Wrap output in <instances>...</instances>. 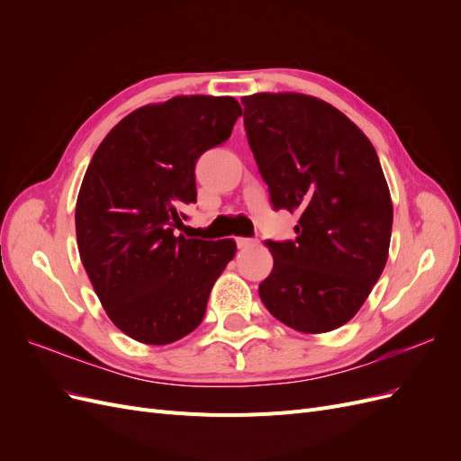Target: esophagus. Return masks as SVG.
Listing matches in <instances>:
<instances>
[{
	"instance_id": "obj_1",
	"label": "esophagus",
	"mask_w": 461,
	"mask_h": 461,
	"mask_svg": "<svg viewBox=\"0 0 461 461\" xmlns=\"http://www.w3.org/2000/svg\"><path fill=\"white\" fill-rule=\"evenodd\" d=\"M256 244H258V240H254V239H244V236H239V239H236V246H239L240 249L249 248V246H256Z\"/></svg>"
}]
</instances>
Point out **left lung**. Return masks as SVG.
I'll list each match as a JSON object with an SVG mask.
<instances>
[{
	"label": "left lung",
	"instance_id": "1",
	"mask_svg": "<svg viewBox=\"0 0 461 461\" xmlns=\"http://www.w3.org/2000/svg\"><path fill=\"white\" fill-rule=\"evenodd\" d=\"M249 149L273 209L300 213L296 239L267 240L259 298L286 327L329 332L350 321L386 265L393 202L369 138L303 94L242 97Z\"/></svg>",
	"mask_w": 461,
	"mask_h": 461
}]
</instances>
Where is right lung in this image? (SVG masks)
I'll list each match as a JSON object with an SVG mask.
<instances>
[{
  "mask_svg": "<svg viewBox=\"0 0 461 461\" xmlns=\"http://www.w3.org/2000/svg\"><path fill=\"white\" fill-rule=\"evenodd\" d=\"M234 97L176 95L132 111L104 138L77 200L82 265L113 325L144 344L196 329L234 240L178 234L196 203V161L229 140Z\"/></svg>",
  "mask_w": 461,
  "mask_h": 461,
  "instance_id": "obj_1",
  "label": "right lung"
}]
</instances>
